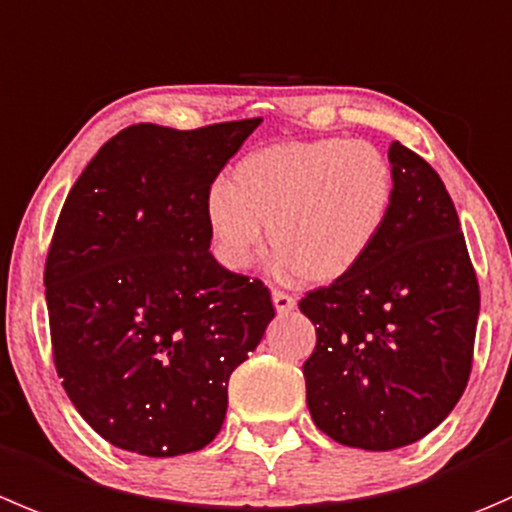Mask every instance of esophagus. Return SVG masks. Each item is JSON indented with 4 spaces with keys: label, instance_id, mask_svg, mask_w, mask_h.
Here are the masks:
<instances>
[{
    "label": "esophagus",
    "instance_id": "34e87169",
    "mask_svg": "<svg viewBox=\"0 0 512 512\" xmlns=\"http://www.w3.org/2000/svg\"><path fill=\"white\" fill-rule=\"evenodd\" d=\"M272 305H275L277 315H287V312L295 310L297 302H295V297H290V295H285V292L275 290V292H272Z\"/></svg>",
    "mask_w": 512,
    "mask_h": 512
}]
</instances>
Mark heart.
Instances as JSON below:
<instances>
[{"label": "heart", "mask_w": 512, "mask_h": 512, "mask_svg": "<svg viewBox=\"0 0 512 512\" xmlns=\"http://www.w3.org/2000/svg\"><path fill=\"white\" fill-rule=\"evenodd\" d=\"M393 202V165L370 142L287 140L247 152L230 185L215 182L205 222L227 270L252 265L267 225L280 275L330 285L375 250Z\"/></svg>", "instance_id": "1"}]
</instances>
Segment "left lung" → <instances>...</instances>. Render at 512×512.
Returning <instances> with one entry per match:
<instances>
[{
    "mask_svg": "<svg viewBox=\"0 0 512 512\" xmlns=\"http://www.w3.org/2000/svg\"><path fill=\"white\" fill-rule=\"evenodd\" d=\"M395 202L375 250L307 292L315 352L302 365L312 420L335 443L395 450L438 428L473 365L480 292L438 172L393 142Z\"/></svg>",
    "mask_w": 512,
    "mask_h": 512,
    "instance_id": "1",
    "label": "left lung"
}]
</instances>
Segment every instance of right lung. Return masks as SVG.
<instances>
[{"label": "right lung", "mask_w": 512, "mask_h": 512, "mask_svg": "<svg viewBox=\"0 0 512 512\" xmlns=\"http://www.w3.org/2000/svg\"><path fill=\"white\" fill-rule=\"evenodd\" d=\"M260 117L132 124L69 190L44 267L54 365L84 423L147 458L202 450L232 370L275 317L260 280L210 255L205 200Z\"/></svg>", "instance_id": "add662e5"}]
</instances>
